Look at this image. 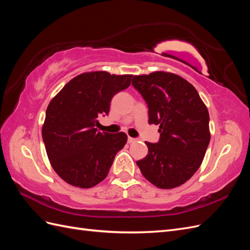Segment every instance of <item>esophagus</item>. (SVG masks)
<instances>
[{
	"label": "esophagus",
	"instance_id": "esophagus-1",
	"mask_svg": "<svg viewBox=\"0 0 250 250\" xmlns=\"http://www.w3.org/2000/svg\"><path fill=\"white\" fill-rule=\"evenodd\" d=\"M134 142H137V139H134V138H128V143L129 144H132V143H134Z\"/></svg>",
	"mask_w": 250,
	"mask_h": 250
}]
</instances>
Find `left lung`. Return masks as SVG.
Returning <instances> with one entry per match:
<instances>
[{"mask_svg":"<svg viewBox=\"0 0 250 250\" xmlns=\"http://www.w3.org/2000/svg\"><path fill=\"white\" fill-rule=\"evenodd\" d=\"M132 85L148 105L149 124L160 125L158 143L145 142L148 154L137 165L160 188L184 185L200 167L209 133V115L196 88L176 74L137 75Z\"/></svg>","mask_w":250,"mask_h":250,"instance_id":"8db88e82","label":"left lung"}]
</instances>
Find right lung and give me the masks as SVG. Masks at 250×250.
I'll return each mask as SVG.
<instances>
[{
  "label": "right lung",
  "mask_w": 250,
  "mask_h": 250,
  "mask_svg": "<svg viewBox=\"0 0 250 250\" xmlns=\"http://www.w3.org/2000/svg\"><path fill=\"white\" fill-rule=\"evenodd\" d=\"M132 75L97 71L78 75L50 101L42 128L52 168L71 186L89 188L105 179L124 132H101L98 117L107 115L112 97L131 83Z\"/></svg>",
  "instance_id": "right-lung-1"
}]
</instances>
